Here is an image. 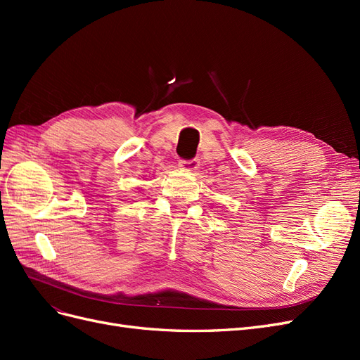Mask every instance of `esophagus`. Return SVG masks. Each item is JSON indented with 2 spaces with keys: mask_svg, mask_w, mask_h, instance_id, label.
<instances>
[{
  "mask_svg": "<svg viewBox=\"0 0 360 360\" xmlns=\"http://www.w3.org/2000/svg\"><path fill=\"white\" fill-rule=\"evenodd\" d=\"M180 167L186 171H197L200 168V159L193 158L191 160H180Z\"/></svg>",
  "mask_w": 360,
  "mask_h": 360,
  "instance_id": "34e87169",
  "label": "esophagus"
}]
</instances>
